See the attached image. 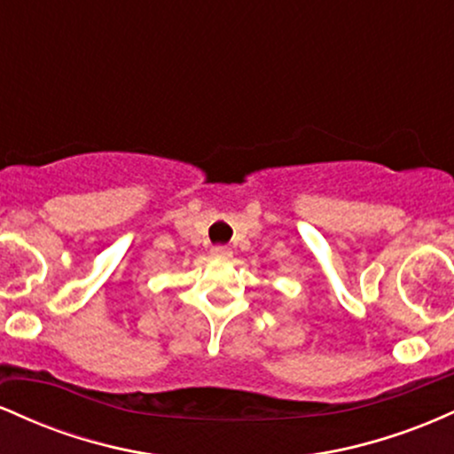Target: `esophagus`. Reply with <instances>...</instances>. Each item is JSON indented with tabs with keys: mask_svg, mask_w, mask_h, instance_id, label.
Wrapping results in <instances>:
<instances>
[{
	"mask_svg": "<svg viewBox=\"0 0 454 454\" xmlns=\"http://www.w3.org/2000/svg\"><path fill=\"white\" fill-rule=\"evenodd\" d=\"M211 256L228 258V256H231V249H228L226 245H213V247H211Z\"/></svg>",
	"mask_w": 454,
	"mask_h": 454,
	"instance_id": "1",
	"label": "esophagus"
}]
</instances>
